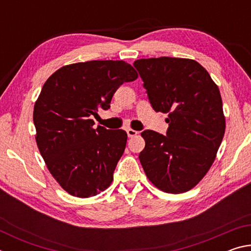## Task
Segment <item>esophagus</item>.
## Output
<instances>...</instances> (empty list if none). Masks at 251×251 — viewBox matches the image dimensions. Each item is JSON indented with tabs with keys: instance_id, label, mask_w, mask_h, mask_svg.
Listing matches in <instances>:
<instances>
[{
	"instance_id": "esophagus-1",
	"label": "esophagus",
	"mask_w": 251,
	"mask_h": 251,
	"mask_svg": "<svg viewBox=\"0 0 251 251\" xmlns=\"http://www.w3.org/2000/svg\"><path fill=\"white\" fill-rule=\"evenodd\" d=\"M126 133H127V135H128V137H135V136L138 134V131L128 128V129H126Z\"/></svg>"
}]
</instances>
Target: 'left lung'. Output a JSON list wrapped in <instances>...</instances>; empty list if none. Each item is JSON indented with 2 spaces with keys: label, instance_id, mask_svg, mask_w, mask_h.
<instances>
[{
  "label": "left lung",
  "instance_id": "obj_1",
  "mask_svg": "<svg viewBox=\"0 0 251 251\" xmlns=\"http://www.w3.org/2000/svg\"><path fill=\"white\" fill-rule=\"evenodd\" d=\"M134 66L151 107L168 114L166 136L151 129L142 133V166L163 192H188L209 171L223 141L226 121L219 88L194 59L142 58Z\"/></svg>",
  "mask_w": 251,
  "mask_h": 251
}]
</instances>
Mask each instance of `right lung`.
I'll use <instances>...</instances> for the list:
<instances>
[{"mask_svg": "<svg viewBox=\"0 0 251 251\" xmlns=\"http://www.w3.org/2000/svg\"><path fill=\"white\" fill-rule=\"evenodd\" d=\"M137 76L124 61H90L61 67L43 85L33 113L36 144L50 173L72 196H95L112 184L127 134L94 128L92 115L108 109L117 88Z\"/></svg>", "mask_w": 251, "mask_h": 251, "instance_id": "obj_1", "label": "right lung"}]
</instances>
